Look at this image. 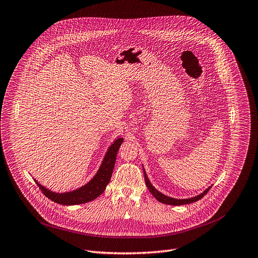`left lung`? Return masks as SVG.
<instances>
[{"label": "left lung", "mask_w": 258, "mask_h": 258, "mask_svg": "<svg viewBox=\"0 0 258 258\" xmlns=\"http://www.w3.org/2000/svg\"><path fill=\"white\" fill-rule=\"evenodd\" d=\"M143 172H144V171H143ZM144 179H145V183H147V186H148V188H149V191L151 192V194H152L157 200H158L159 203L165 204V205H171V206H181V205H187V204L195 203V201H197V200L203 198V197L209 192V189L211 188V187L207 188L203 194H200V195H198V196H195V197H193V198H188V199H175V198L169 197V196H166V195H163L162 193L157 191V189L151 184V182H150V180H149V178H148L147 174H145V172H144Z\"/></svg>", "instance_id": "obj_1"}]
</instances>
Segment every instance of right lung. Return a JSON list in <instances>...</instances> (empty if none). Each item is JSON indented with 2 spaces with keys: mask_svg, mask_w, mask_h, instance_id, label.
<instances>
[{
  "mask_svg": "<svg viewBox=\"0 0 258 258\" xmlns=\"http://www.w3.org/2000/svg\"><path fill=\"white\" fill-rule=\"evenodd\" d=\"M122 142H123V139L118 138L113 144H111V147L108 149L105 155V158L101 166H100L98 173L92 180L84 186L70 193L59 194V193H53L48 191L47 188L42 186L36 181L39 188L47 198L54 201V203H57L59 205H64V206L81 205L96 199L98 196H100L105 191L106 185L110 181V177H111V174H113V170L116 162L117 153Z\"/></svg>",
  "mask_w": 258,
  "mask_h": 258,
  "instance_id": "add662e5",
  "label": "right lung"
}]
</instances>
